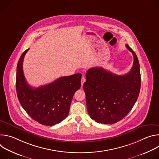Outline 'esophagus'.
I'll return each instance as SVG.
<instances>
[{"instance_id":"1","label":"esophagus","mask_w":159,"mask_h":159,"mask_svg":"<svg viewBox=\"0 0 159 159\" xmlns=\"http://www.w3.org/2000/svg\"><path fill=\"white\" fill-rule=\"evenodd\" d=\"M85 77H82V79H81V84H82V85H83V84H84V83L85 82Z\"/></svg>"}]
</instances>
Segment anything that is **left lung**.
<instances>
[{
	"instance_id": "left-lung-1",
	"label": "left lung",
	"mask_w": 159,
	"mask_h": 159,
	"mask_svg": "<svg viewBox=\"0 0 159 159\" xmlns=\"http://www.w3.org/2000/svg\"><path fill=\"white\" fill-rule=\"evenodd\" d=\"M133 54L131 70L118 75L102 67H94L86 72L83 89L86 96L89 116L97 123H115L125 118L131 110L139 96L141 77L137 55L126 44Z\"/></svg>"
}]
</instances>
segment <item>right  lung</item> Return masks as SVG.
Listing matches in <instances>:
<instances>
[{"label":"right lung","mask_w":159,"mask_h":159,"mask_svg":"<svg viewBox=\"0 0 159 159\" xmlns=\"http://www.w3.org/2000/svg\"><path fill=\"white\" fill-rule=\"evenodd\" d=\"M28 50L21 55L17 66L16 87L19 101L36 121L43 125H55L69 115L73 96L81 85L82 74L61 77L50 84L32 87L27 83L22 70Z\"/></svg>","instance_id":"add662e5"}]
</instances>
